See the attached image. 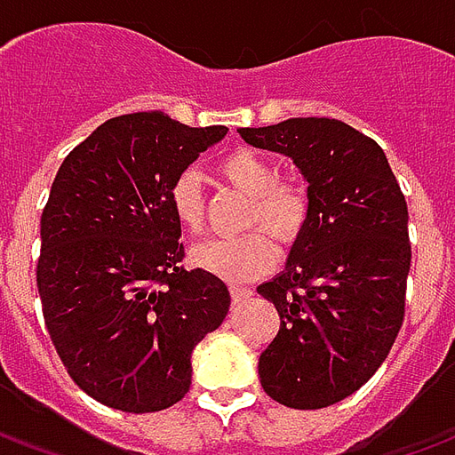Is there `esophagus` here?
<instances>
[{
	"label": "esophagus",
	"mask_w": 455,
	"mask_h": 455,
	"mask_svg": "<svg viewBox=\"0 0 455 455\" xmlns=\"http://www.w3.org/2000/svg\"><path fill=\"white\" fill-rule=\"evenodd\" d=\"M251 295H253V290H251V287L231 285V299H234V305H238V302H246Z\"/></svg>",
	"instance_id": "esophagus-1"
}]
</instances>
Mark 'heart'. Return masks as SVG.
<instances>
[{
	"instance_id": "heart-1",
	"label": "heart",
	"mask_w": 455,
	"mask_h": 455,
	"mask_svg": "<svg viewBox=\"0 0 455 455\" xmlns=\"http://www.w3.org/2000/svg\"><path fill=\"white\" fill-rule=\"evenodd\" d=\"M217 170L224 182L251 197L246 227L260 228H251L241 236L214 238L202 243L192 251V263L228 283L253 280L267 273L275 263L271 235L280 243H295L302 236L312 214V195L305 182L280 178L275 163L258 150H231L219 160ZM168 204L182 231L192 236L204 231L207 197L195 172L185 170L172 178ZM267 233L271 234L269 237Z\"/></svg>"
}]
</instances>
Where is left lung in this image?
Listing matches in <instances>:
<instances>
[{
  "label": "left lung",
  "mask_w": 455,
  "mask_h": 455,
  "mask_svg": "<svg viewBox=\"0 0 455 455\" xmlns=\"http://www.w3.org/2000/svg\"><path fill=\"white\" fill-rule=\"evenodd\" d=\"M238 133L290 156L309 182L307 228L285 270L258 287L280 315L258 372L280 404L322 410L371 380L400 334L407 202L380 146L343 121L307 116Z\"/></svg>",
  "instance_id": "8db88e82"
}]
</instances>
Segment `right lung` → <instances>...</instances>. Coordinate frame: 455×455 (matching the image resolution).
<instances>
[{"label": "right lung", "instance_id": "1", "mask_svg": "<svg viewBox=\"0 0 455 455\" xmlns=\"http://www.w3.org/2000/svg\"><path fill=\"white\" fill-rule=\"evenodd\" d=\"M227 131L124 114L75 146L55 175L36 285L65 371L107 407L146 414L182 400L195 346L227 316V285L182 266L168 204L172 178Z\"/></svg>", "mask_w": 455, "mask_h": 455}]
</instances>
